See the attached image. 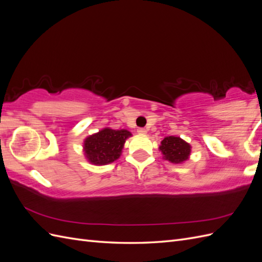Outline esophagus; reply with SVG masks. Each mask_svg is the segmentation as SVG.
I'll use <instances>...</instances> for the list:
<instances>
[{"label":"esophagus","mask_w":262,"mask_h":262,"mask_svg":"<svg viewBox=\"0 0 262 262\" xmlns=\"http://www.w3.org/2000/svg\"><path fill=\"white\" fill-rule=\"evenodd\" d=\"M138 133L141 134V136H145V134L147 133V130H145L143 128H140V129H138Z\"/></svg>","instance_id":"34e87169"}]
</instances>
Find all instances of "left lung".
<instances>
[{
	"label": "left lung",
	"mask_w": 262,
	"mask_h": 262,
	"mask_svg": "<svg viewBox=\"0 0 262 262\" xmlns=\"http://www.w3.org/2000/svg\"><path fill=\"white\" fill-rule=\"evenodd\" d=\"M160 150L163 158L172 164H182L189 160L191 154V145L179 137H166L161 142Z\"/></svg>",
	"instance_id": "1"
}]
</instances>
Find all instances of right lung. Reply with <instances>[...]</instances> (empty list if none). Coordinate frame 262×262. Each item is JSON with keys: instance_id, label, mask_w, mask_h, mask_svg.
I'll return each instance as SVG.
<instances>
[{"instance_id": "right-lung-1", "label": "right lung", "mask_w": 262, "mask_h": 262, "mask_svg": "<svg viewBox=\"0 0 262 262\" xmlns=\"http://www.w3.org/2000/svg\"><path fill=\"white\" fill-rule=\"evenodd\" d=\"M132 137L130 131L104 128L89 136L83 143V152L87 162L102 166L114 163L120 157L126 139Z\"/></svg>"}]
</instances>
